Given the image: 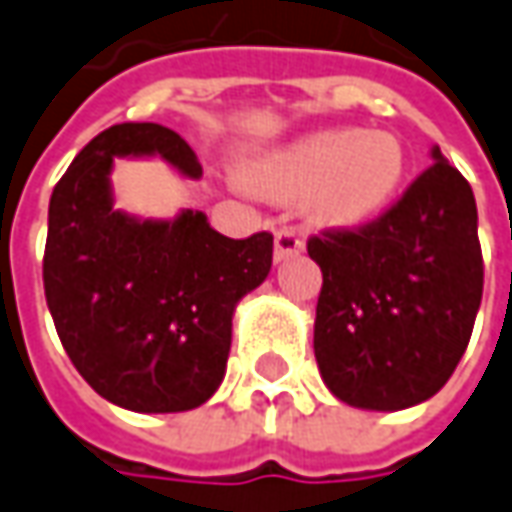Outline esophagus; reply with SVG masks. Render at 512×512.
<instances>
[{"instance_id":"1","label":"esophagus","mask_w":512,"mask_h":512,"mask_svg":"<svg viewBox=\"0 0 512 512\" xmlns=\"http://www.w3.org/2000/svg\"><path fill=\"white\" fill-rule=\"evenodd\" d=\"M304 253V239H301V233L293 231V228H281L276 231V264L281 262H290V259H296Z\"/></svg>"}]
</instances>
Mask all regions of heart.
Instances as JSON below:
<instances>
[{
    "label": "heart",
    "instance_id": "1",
    "mask_svg": "<svg viewBox=\"0 0 512 512\" xmlns=\"http://www.w3.org/2000/svg\"><path fill=\"white\" fill-rule=\"evenodd\" d=\"M408 154L392 132L352 126L315 129L281 146L250 154L242 183L267 200L304 208L321 231H358L386 214L400 197Z\"/></svg>",
    "mask_w": 512,
    "mask_h": 512
}]
</instances>
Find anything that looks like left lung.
<instances>
[{"label": "left lung", "instance_id": "1", "mask_svg": "<svg viewBox=\"0 0 512 512\" xmlns=\"http://www.w3.org/2000/svg\"><path fill=\"white\" fill-rule=\"evenodd\" d=\"M431 160L377 222L307 242L324 273L312 349L327 389L346 406L425 403L471 341L482 304L476 200L440 146Z\"/></svg>", "mask_w": 512, "mask_h": 512}]
</instances>
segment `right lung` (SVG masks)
I'll use <instances>...</instances> for the list:
<instances>
[{
    "mask_svg": "<svg viewBox=\"0 0 512 512\" xmlns=\"http://www.w3.org/2000/svg\"><path fill=\"white\" fill-rule=\"evenodd\" d=\"M118 157H160L200 180L194 149L160 123H118L72 160L47 211L44 296L75 369L140 414L191 411L219 389L233 312L270 273L273 236L228 239L202 211L143 219L115 208Z\"/></svg>",
    "mask_w": 512,
    "mask_h": 512,
    "instance_id": "right-lung-1",
    "label": "right lung"
}]
</instances>
